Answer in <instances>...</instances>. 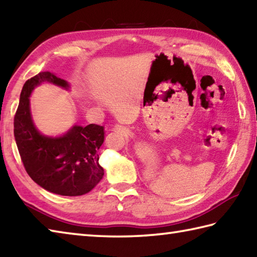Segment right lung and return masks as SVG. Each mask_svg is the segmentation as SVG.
Listing matches in <instances>:
<instances>
[{
    "mask_svg": "<svg viewBox=\"0 0 257 257\" xmlns=\"http://www.w3.org/2000/svg\"><path fill=\"white\" fill-rule=\"evenodd\" d=\"M50 82L68 89L65 80L45 71L24 83L14 115V138L27 173L48 192L62 196L89 193L103 177L99 165V148L104 140L102 125H74L61 137L38 132L30 111V95L34 87Z\"/></svg>",
    "mask_w": 257,
    "mask_h": 257,
    "instance_id": "right-lung-1",
    "label": "right lung"
}]
</instances>
